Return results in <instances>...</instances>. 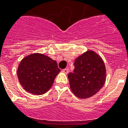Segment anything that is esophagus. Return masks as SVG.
<instances>
[{
	"label": "esophagus",
	"instance_id": "34e87169",
	"mask_svg": "<svg viewBox=\"0 0 128 128\" xmlns=\"http://www.w3.org/2000/svg\"><path fill=\"white\" fill-rule=\"evenodd\" d=\"M62 72L63 73H64V74H67L69 72V70L68 69H64V70H62Z\"/></svg>",
	"mask_w": 128,
	"mask_h": 128
}]
</instances>
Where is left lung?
Wrapping results in <instances>:
<instances>
[{
	"label": "left lung",
	"instance_id": "obj_1",
	"mask_svg": "<svg viewBox=\"0 0 128 128\" xmlns=\"http://www.w3.org/2000/svg\"><path fill=\"white\" fill-rule=\"evenodd\" d=\"M74 72L68 74L71 90L79 98L96 94L106 82V70L104 61L92 51L82 54L74 62Z\"/></svg>",
	"mask_w": 128,
	"mask_h": 128
}]
</instances>
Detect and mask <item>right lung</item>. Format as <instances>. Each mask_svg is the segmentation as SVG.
I'll use <instances>...</instances> for the list:
<instances>
[{"instance_id": "add662e5", "label": "right lung", "mask_w": 128, "mask_h": 128, "mask_svg": "<svg viewBox=\"0 0 128 128\" xmlns=\"http://www.w3.org/2000/svg\"><path fill=\"white\" fill-rule=\"evenodd\" d=\"M60 71L56 61L44 54L35 53L21 60L18 67V76L25 90L42 95L51 87Z\"/></svg>"}]
</instances>
